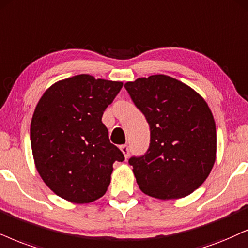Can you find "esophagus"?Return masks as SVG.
<instances>
[{"mask_svg": "<svg viewBox=\"0 0 248 248\" xmlns=\"http://www.w3.org/2000/svg\"><path fill=\"white\" fill-rule=\"evenodd\" d=\"M121 151L123 152L125 158L129 157V155H130V148H129V146H127V145H122V146H121Z\"/></svg>", "mask_w": 248, "mask_h": 248, "instance_id": "esophagus-1", "label": "esophagus"}]
</instances>
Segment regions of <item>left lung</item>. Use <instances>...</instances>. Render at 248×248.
Here are the masks:
<instances>
[{
	"mask_svg": "<svg viewBox=\"0 0 248 248\" xmlns=\"http://www.w3.org/2000/svg\"><path fill=\"white\" fill-rule=\"evenodd\" d=\"M149 125L147 152L130 157L139 187L153 198L179 199L206 180L216 157V126L197 92L164 75L125 84Z\"/></svg>",
	"mask_w": 248,
	"mask_h": 248,
	"instance_id": "obj_1",
	"label": "left lung"
}]
</instances>
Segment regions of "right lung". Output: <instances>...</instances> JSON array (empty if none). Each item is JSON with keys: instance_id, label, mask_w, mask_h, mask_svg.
Here are the masks:
<instances>
[{"instance_id": "obj_1", "label": "right lung", "mask_w": 248, "mask_h": 248, "mask_svg": "<svg viewBox=\"0 0 248 248\" xmlns=\"http://www.w3.org/2000/svg\"><path fill=\"white\" fill-rule=\"evenodd\" d=\"M123 82L78 75L50 86L31 122V146L38 172L51 191L76 203L106 193L112 164L123 162L109 140L103 111Z\"/></svg>"}]
</instances>
